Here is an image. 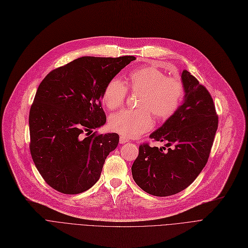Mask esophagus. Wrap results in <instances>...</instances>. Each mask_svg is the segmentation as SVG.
<instances>
[{"label":"esophagus","mask_w":248,"mask_h":248,"mask_svg":"<svg viewBox=\"0 0 248 248\" xmlns=\"http://www.w3.org/2000/svg\"><path fill=\"white\" fill-rule=\"evenodd\" d=\"M128 141V139L124 137V136H121L120 137V144H125V142Z\"/></svg>","instance_id":"esophagus-1"}]
</instances>
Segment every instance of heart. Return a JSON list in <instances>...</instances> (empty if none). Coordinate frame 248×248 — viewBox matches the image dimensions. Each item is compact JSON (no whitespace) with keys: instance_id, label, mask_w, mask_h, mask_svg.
<instances>
[{"instance_id":"obj_1","label":"heart","mask_w":248,"mask_h":248,"mask_svg":"<svg viewBox=\"0 0 248 248\" xmlns=\"http://www.w3.org/2000/svg\"><path fill=\"white\" fill-rule=\"evenodd\" d=\"M127 89L140 93L138 109H124L112 114L108 125L111 131L125 138H136L153 127V116L165 122L177 112L185 97V86L177 77H167L160 69L146 66L132 70L124 84L117 78L111 79L102 90V102L108 109L121 108Z\"/></svg>"}]
</instances>
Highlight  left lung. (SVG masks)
<instances>
[{
    "label": "left lung",
    "instance_id": "1",
    "mask_svg": "<svg viewBox=\"0 0 248 248\" xmlns=\"http://www.w3.org/2000/svg\"><path fill=\"white\" fill-rule=\"evenodd\" d=\"M185 100L177 112L150 138L166 148L140 145L132 166L136 183L158 197L171 196L190 186L205 167L218 127L213 98L189 71L182 72Z\"/></svg>",
    "mask_w": 248,
    "mask_h": 248
}]
</instances>
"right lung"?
<instances>
[{"mask_svg": "<svg viewBox=\"0 0 248 248\" xmlns=\"http://www.w3.org/2000/svg\"><path fill=\"white\" fill-rule=\"evenodd\" d=\"M134 56L77 58L49 72L39 84L29 113L30 153L46 183L63 194H79L98 181L117 134H93L107 116L106 84Z\"/></svg>", "mask_w": 248, "mask_h": 248, "instance_id": "1", "label": "right lung"}]
</instances>
